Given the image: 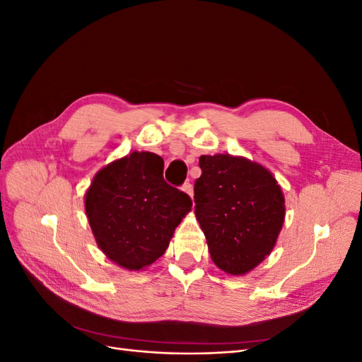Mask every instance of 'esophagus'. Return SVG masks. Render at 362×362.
I'll return each mask as SVG.
<instances>
[{"label":"esophagus","instance_id":"1","mask_svg":"<svg viewBox=\"0 0 362 362\" xmlns=\"http://www.w3.org/2000/svg\"><path fill=\"white\" fill-rule=\"evenodd\" d=\"M182 192L187 193V194L190 196V198L193 199V185H192L190 182H185V184L182 185Z\"/></svg>","mask_w":362,"mask_h":362}]
</instances>
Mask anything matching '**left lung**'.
<instances>
[{"instance_id":"left-lung-1","label":"left lung","mask_w":362,"mask_h":362,"mask_svg":"<svg viewBox=\"0 0 362 362\" xmlns=\"http://www.w3.org/2000/svg\"><path fill=\"white\" fill-rule=\"evenodd\" d=\"M194 182V214L214 264L243 276L276 245L286 218V198L276 178L246 157L201 156Z\"/></svg>"}]
</instances>
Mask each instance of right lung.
Returning <instances> with one entry per match:
<instances>
[{
	"mask_svg": "<svg viewBox=\"0 0 362 362\" xmlns=\"http://www.w3.org/2000/svg\"><path fill=\"white\" fill-rule=\"evenodd\" d=\"M154 152L133 151L96 172L84 194L96 245L115 264L145 270L166 252L192 199L163 178Z\"/></svg>",
	"mask_w": 362,
	"mask_h": 362,
	"instance_id": "1",
	"label": "right lung"
}]
</instances>
